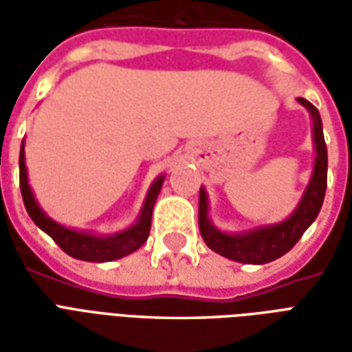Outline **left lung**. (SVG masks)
I'll list each match as a JSON object with an SVG mask.
<instances>
[{
    "instance_id": "left-lung-1",
    "label": "left lung",
    "mask_w": 352,
    "mask_h": 352,
    "mask_svg": "<svg viewBox=\"0 0 352 352\" xmlns=\"http://www.w3.org/2000/svg\"><path fill=\"white\" fill-rule=\"evenodd\" d=\"M298 103L309 111L313 122V143H315V164L311 173L307 188L302 194L300 204L296 206L292 214L285 221L275 224H264L256 228L243 230V232H222L214 226L209 219V199L206 188H199V234L206 245L221 254L224 258L241 262V264H267L287 254L303 232L309 228L317 219L322 207L326 192V173H328V151H326L324 133H322V120L317 107L303 98H298Z\"/></svg>"
}]
</instances>
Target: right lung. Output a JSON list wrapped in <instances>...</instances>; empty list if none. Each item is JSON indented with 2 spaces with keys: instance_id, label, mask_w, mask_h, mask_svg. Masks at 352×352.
<instances>
[{
  "instance_id": "1",
  "label": "right lung",
  "mask_w": 352,
  "mask_h": 352,
  "mask_svg": "<svg viewBox=\"0 0 352 352\" xmlns=\"http://www.w3.org/2000/svg\"><path fill=\"white\" fill-rule=\"evenodd\" d=\"M19 168L22 199H24V206H26V211L32 217V221L45 234H49L62 251L67 252L73 258L85 260V262H111V260L124 258L133 251H138L139 247L145 243L148 232H151L154 204H156V198H158L164 179H166V175H158L154 179L151 188L146 192L138 221L133 222L130 228L116 232V234H109V236H98V234H92V232H79L75 228H67L64 224L52 221L49 214L43 211L41 206L35 199L30 181H28L24 141H22V146H20Z\"/></svg>"
}]
</instances>
